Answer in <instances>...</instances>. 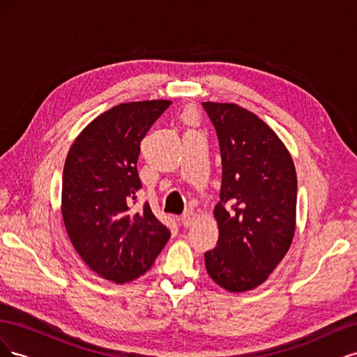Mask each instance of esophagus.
<instances>
[{
    "label": "esophagus",
    "instance_id": "obj_1",
    "mask_svg": "<svg viewBox=\"0 0 357 357\" xmlns=\"http://www.w3.org/2000/svg\"><path fill=\"white\" fill-rule=\"evenodd\" d=\"M197 222V214L193 211H186L181 214L180 218V223L185 226V228H190V226Z\"/></svg>",
    "mask_w": 357,
    "mask_h": 357
}]
</instances>
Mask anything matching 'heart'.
<instances>
[{"instance_id": "heart-1", "label": "heart", "mask_w": 357, "mask_h": 357, "mask_svg": "<svg viewBox=\"0 0 357 357\" xmlns=\"http://www.w3.org/2000/svg\"><path fill=\"white\" fill-rule=\"evenodd\" d=\"M186 117H188V119H190V117H192V113H190V112H188V113H186Z\"/></svg>"}]
</instances>
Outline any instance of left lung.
Masks as SVG:
<instances>
[{
    "instance_id": "left-lung-1",
    "label": "left lung",
    "mask_w": 357,
    "mask_h": 357,
    "mask_svg": "<svg viewBox=\"0 0 357 357\" xmlns=\"http://www.w3.org/2000/svg\"><path fill=\"white\" fill-rule=\"evenodd\" d=\"M222 156L218 245L204 255L208 275L232 294L262 284L290 248L296 228L298 180L278 135L232 102H202Z\"/></svg>"
}]
</instances>
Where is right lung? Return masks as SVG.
I'll list each match as a JSON object with an SVG mask.
<instances>
[{
	"instance_id": "1",
	"label": "right lung",
	"mask_w": 357,
	"mask_h": 357,
	"mask_svg": "<svg viewBox=\"0 0 357 357\" xmlns=\"http://www.w3.org/2000/svg\"><path fill=\"white\" fill-rule=\"evenodd\" d=\"M169 104L135 101L104 112L74 139L63 165L61 211L70 240L83 262L113 283L143 275L169 240L147 202L134 208L139 143Z\"/></svg>"
}]
</instances>
